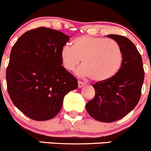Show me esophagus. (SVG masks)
Wrapping results in <instances>:
<instances>
[{
	"label": "esophagus",
	"mask_w": 151,
	"mask_h": 151,
	"mask_svg": "<svg viewBox=\"0 0 151 151\" xmlns=\"http://www.w3.org/2000/svg\"><path fill=\"white\" fill-rule=\"evenodd\" d=\"M78 88H81L82 86H84L85 85V83H83V82H82V81H78Z\"/></svg>",
	"instance_id": "obj_1"
}]
</instances>
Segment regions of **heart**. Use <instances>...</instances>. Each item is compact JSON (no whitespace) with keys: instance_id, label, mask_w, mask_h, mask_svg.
<instances>
[{"instance_id":"heart-1","label":"heart","mask_w":151,"mask_h":151,"mask_svg":"<svg viewBox=\"0 0 151 151\" xmlns=\"http://www.w3.org/2000/svg\"><path fill=\"white\" fill-rule=\"evenodd\" d=\"M62 65L73 71L82 61L83 66L77 74L104 81L120 70L123 60V51L117 41L104 37L83 35L76 37L72 46L65 45L60 50Z\"/></svg>"}]
</instances>
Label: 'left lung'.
<instances>
[{
    "label": "left lung",
    "mask_w": 151,
    "mask_h": 151,
    "mask_svg": "<svg viewBox=\"0 0 151 151\" xmlns=\"http://www.w3.org/2000/svg\"><path fill=\"white\" fill-rule=\"evenodd\" d=\"M107 37L120 45L123 64L111 78L92 84L95 95L86 104V109L96 120L111 123L124 117L137 105L145 72L141 55L129 39L117 34H110Z\"/></svg>",
    "instance_id": "obj_1"
}]
</instances>
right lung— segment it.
I'll return each mask as SVG.
<instances>
[{"mask_svg":"<svg viewBox=\"0 0 151 151\" xmlns=\"http://www.w3.org/2000/svg\"><path fill=\"white\" fill-rule=\"evenodd\" d=\"M69 38L61 31L40 27L24 33L12 48L7 90L14 106L32 120L53 118L64 97L77 89V79L62 66L60 57Z\"/></svg>","mask_w":151,"mask_h":151,"instance_id":"obj_1","label":"right lung"}]
</instances>
